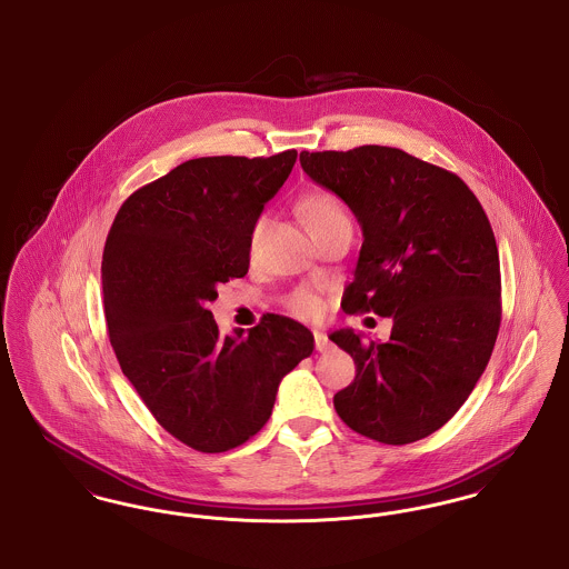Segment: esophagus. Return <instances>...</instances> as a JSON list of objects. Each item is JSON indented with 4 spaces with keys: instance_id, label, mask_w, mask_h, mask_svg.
Here are the masks:
<instances>
[{
    "instance_id": "esophagus-1",
    "label": "esophagus",
    "mask_w": 569,
    "mask_h": 569,
    "mask_svg": "<svg viewBox=\"0 0 569 569\" xmlns=\"http://www.w3.org/2000/svg\"><path fill=\"white\" fill-rule=\"evenodd\" d=\"M313 339H316V350H318V352L330 350V341H328V337H326L325 332L316 330V332H313Z\"/></svg>"
}]
</instances>
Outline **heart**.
I'll use <instances>...</instances> for the list:
<instances>
[{
  "label": "heart",
  "mask_w": 569,
  "mask_h": 569,
  "mask_svg": "<svg viewBox=\"0 0 569 569\" xmlns=\"http://www.w3.org/2000/svg\"><path fill=\"white\" fill-rule=\"evenodd\" d=\"M298 213L302 217V221H305V226L309 228L311 234L325 232L330 226H335V223L348 219L341 200H339L335 193H330V191L326 190L307 191V193L298 200ZM262 230H264V217L256 219V223H253L251 230H249L247 247H249V253H251V256L258 251ZM286 307H288L295 316L305 318V320H313V318H318V316L325 311L322 297L316 295V292L309 290V288H297L290 297L286 298Z\"/></svg>",
  "instance_id": "b5f03b06"
}]
</instances>
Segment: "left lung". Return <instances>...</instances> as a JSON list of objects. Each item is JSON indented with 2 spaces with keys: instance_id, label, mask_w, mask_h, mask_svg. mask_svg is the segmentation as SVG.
<instances>
[{
  "instance_id": "left-lung-1",
  "label": "left lung",
  "mask_w": 569,
  "mask_h": 569,
  "mask_svg": "<svg viewBox=\"0 0 569 569\" xmlns=\"http://www.w3.org/2000/svg\"><path fill=\"white\" fill-rule=\"evenodd\" d=\"M300 166L362 228L343 311L392 318L386 343L350 328L330 335L356 362L335 409L381 443L429 437L467 401L497 341L501 274L487 213L457 174L395 147L302 151Z\"/></svg>"
}]
</instances>
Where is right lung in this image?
Listing matches in <instances>:
<instances>
[{
	"label": "right lung",
	"instance_id": "obj_1",
	"mask_svg": "<svg viewBox=\"0 0 569 569\" xmlns=\"http://www.w3.org/2000/svg\"><path fill=\"white\" fill-rule=\"evenodd\" d=\"M297 151L198 158L134 191L102 256L110 346L163 429L226 452L271 418L279 381L313 352L309 328L267 313L221 337L217 286L249 271V230L290 177Z\"/></svg>",
	"mask_w": 569,
	"mask_h": 569
}]
</instances>
